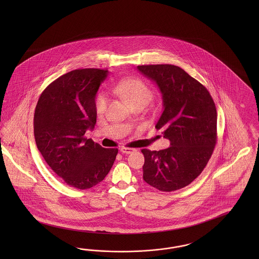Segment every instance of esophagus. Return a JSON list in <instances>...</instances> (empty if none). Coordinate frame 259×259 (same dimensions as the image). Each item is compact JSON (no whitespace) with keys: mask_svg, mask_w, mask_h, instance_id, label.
Wrapping results in <instances>:
<instances>
[{"mask_svg":"<svg viewBox=\"0 0 259 259\" xmlns=\"http://www.w3.org/2000/svg\"><path fill=\"white\" fill-rule=\"evenodd\" d=\"M120 152L122 153V154H131L132 152H134V149L132 148H127V147H121L120 148Z\"/></svg>","mask_w":259,"mask_h":259,"instance_id":"34e87169","label":"esophagus"}]
</instances>
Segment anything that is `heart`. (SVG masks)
I'll use <instances>...</instances> for the list:
<instances>
[{
	"instance_id": "obj_1",
	"label": "heart",
	"mask_w": 259,
	"mask_h": 259,
	"mask_svg": "<svg viewBox=\"0 0 259 259\" xmlns=\"http://www.w3.org/2000/svg\"><path fill=\"white\" fill-rule=\"evenodd\" d=\"M114 91L124 98L132 106L138 103L146 104L152 98V91L141 79L126 78L119 80ZM108 102V96L105 93H99L95 100V106L98 112L104 111Z\"/></svg>"
}]
</instances>
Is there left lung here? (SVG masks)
I'll return each instance as SVG.
<instances>
[{"mask_svg":"<svg viewBox=\"0 0 259 259\" xmlns=\"http://www.w3.org/2000/svg\"><path fill=\"white\" fill-rule=\"evenodd\" d=\"M159 88L163 111L156 128L162 129L170 147L142 149L143 180L162 192L183 188L203 171L217 143L218 114L209 91L181 67L139 65Z\"/></svg>","mask_w":259,"mask_h":259,"instance_id":"1","label":"left lung"}]
</instances>
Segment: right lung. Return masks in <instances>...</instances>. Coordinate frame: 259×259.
Returning a JSON list of instances; mask_svg holds the SVG:
<instances>
[{"label":"right lung","instance_id":"obj_1","mask_svg":"<svg viewBox=\"0 0 259 259\" xmlns=\"http://www.w3.org/2000/svg\"><path fill=\"white\" fill-rule=\"evenodd\" d=\"M108 70L70 71L39 96L34 114L37 147L56 175L74 188L89 189L104 180L117 148H103L87 139L97 121L96 94Z\"/></svg>","mask_w":259,"mask_h":259}]
</instances>
